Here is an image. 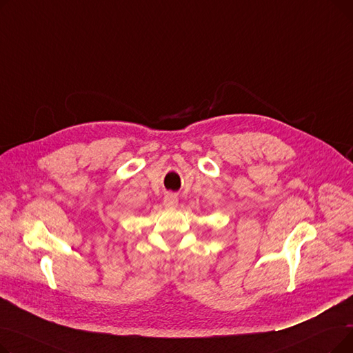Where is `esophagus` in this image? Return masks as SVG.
I'll list each match as a JSON object with an SVG mask.
<instances>
[{
    "instance_id": "34e87169",
    "label": "esophagus",
    "mask_w": 353,
    "mask_h": 353,
    "mask_svg": "<svg viewBox=\"0 0 353 353\" xmlns=\"http://www.w3.org/2000/svg\"><path fill=\"white\" fill-rule=\"evenodd\" d=\"M179 205V199L174 194H167L164 197V206L167 208H177Z\"/></svg>"
}]
</instances>
